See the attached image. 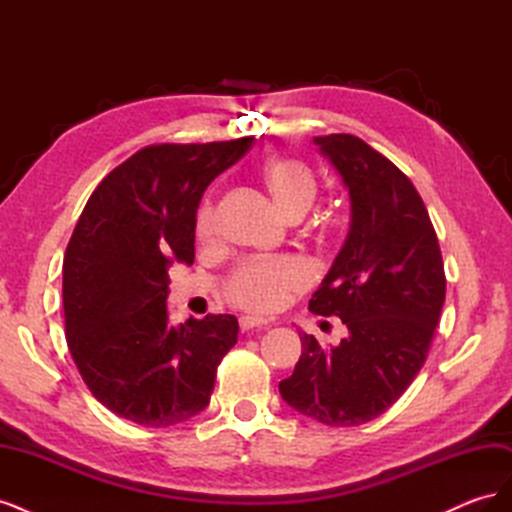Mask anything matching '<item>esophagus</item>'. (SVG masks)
I'll return each instance as SVG.
<instances>
[{
	"label": "esophagus",
	"instance_id": "34e87169",
	"mask_svg": "<svg viewBox=\"0 0 512 512\" xmlns=\"http://www.w3.org/2000/svg\"><path fill=\"white\" fill-rule=\"evenodd\" d=\"M239 327L241 331H250L254 327H269V320L267 318H258V316H241L239 318Z\"/></svg>",
	"mask_w": 512,
	"mask_h": 512
}]
</instances>
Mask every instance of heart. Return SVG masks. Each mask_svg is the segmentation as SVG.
Masks as SVG:
<instances>
[{
    "label": "heart",
    "mask_w": 512,
    "mask_h": 512,
    "mask_svg": "<svg viewBox=\"0 0 512 512\" xmlns=\"http://www.w3.org/2000/svg\"><path fill=\"white\" fill-rule=\"evenodd\" d=\"M265 192L275 209L294 222L305 215L316 198V177L305 162L297 158H273L260 170ZM196 237L211 245L218 239V213L207 198L196 213ZM309 271L297 258H273L245 262L224 284V299L247 312L269 314L280 309L292 294L305 290Z\"/></svg>",
    "instance_id": "obj_1"
}]
</instances>
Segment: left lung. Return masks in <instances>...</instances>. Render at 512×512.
Instances as JSON below:
<instances>
[{
  "instance_id": "8db88e82",
  "label": "left lung",
  "mask_w": 512,
  "mask_h": 512,
  "mask_svg": "<svg viewBox=\"0 0 512 512\" xmlns=\"http://www.w3.org/2000/svg\"><path fill=\"white\" fill-rule=\"evenodd\" d=\"M314 143L346 183L352 220L309 312L337 316L348 337L327 348L301 333L280 393L322 425L352 427L389 410L421 371L444 305V262L421 194L389 158L352 134Z\"/></svg>"
}]
</instances>
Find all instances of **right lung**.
<instances>
[{
	"label": "right lung",
	"instance_id": "add662e5",
	"mask_svg": "<svg viewBox=\"0 0 512 512\" xmlns=\"http://www.w3.org/2000/svg\"><path fill=\"white\" fill-rule=\"evenodd\" d=\"M254 136L162 143L136 151L89 196L64 256L66 342L102 406L145 427L203 410L237 344L230 314L168 324V265L194 262L196 211L207 185Z\"/></svg>",
	"mask_w": 512,
	"mask_h": 512
}]
</instances>
